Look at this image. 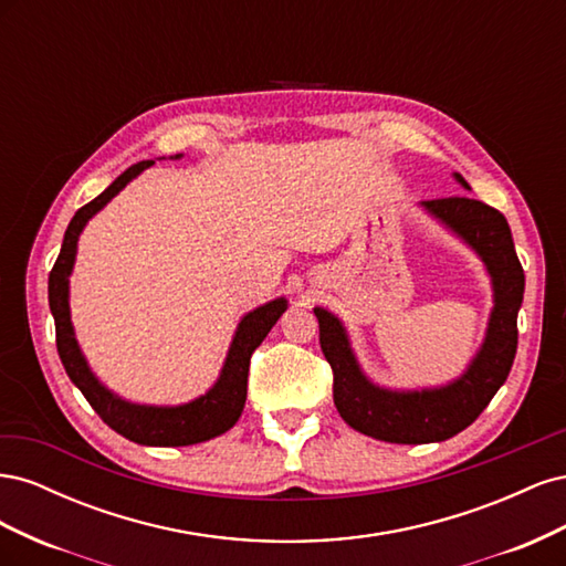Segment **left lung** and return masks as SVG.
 Listing matches in <instances>:
<instances>
[{"label": "left lung", "mask_w": 566, "mask_h": 566, "mask_svg": "<svg viewBox=\"0 0 566 566\" xmlns=\"http://www.w3.org/2000/svg\"><path fill=\"white\" fill-rule=\"evenodd\" d=\"M455 179L465 186L460 175ZM422 208L453 229L479 256L493 281V312L482 349L462 378L441 389L389 391L375 387L358 368L342 323L316 306L318 342L333 368V399L349 427L389 443H430L455 437L489 406L507 380L517 354V314L524 297V269L507 219L491 205L453 196L424 200Z\"/></svg>", "instance_id": "left-lung-1"}]
</instances>
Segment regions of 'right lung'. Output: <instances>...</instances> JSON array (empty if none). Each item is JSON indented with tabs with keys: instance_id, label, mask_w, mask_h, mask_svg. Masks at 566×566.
Masks as SVG:
<instances>
[{
	"instance_id": "1",
	"label": "right lung",
	"mask_w": 566,
	"mask_h": 566,
	"mask_svg": "<svg viewBox=\"0 0 566 566\" xmlns=\"http://www.w3.org/2000/svg\"><path fill=\"white\" fill-rule=\"evenodd\" d=\"M150 165L153 160L132 165L127 172L119 175L106 188L104 193L96 196L92 202H87L75 212L71 224L65 229L56 264L49 273V310L54 314L56 347L67 378L75 382V387L84 394V399L90 401L98 418L104 420L111 430L123 434L129 441L146 443V447H188V443H200L224 434L235 424V420L241 418L248 397V370L252 352L262 345V339L269 335L273 323H276L285 312L287 302L283 297L273 300L260 306V310L250 312L241 321L217 385L205 394V397L191 403L139 406L123 401L101 385L92 375L87 361H84L73 333L71 306H67V276H71L75 264L77 238L84 224H87L111 198H115L136 175H142Z\"/></svg>"
}]
</instances>
